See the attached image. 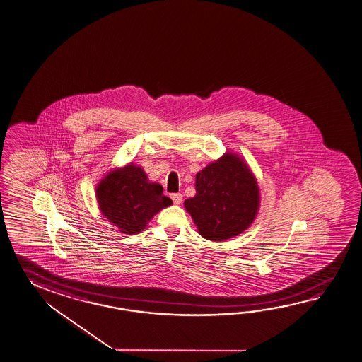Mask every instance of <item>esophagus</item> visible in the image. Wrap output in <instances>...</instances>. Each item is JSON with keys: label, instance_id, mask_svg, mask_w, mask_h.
Listing matches in <instances>:
<instances>
[{"label": "esophagus", "instance_id": "1", "mask_svg": "<svg viewBox=\"0 0 362 362\" xmlns=\"http://www.w3.org/2000/svg\"><path fill=\"white\" fill-rule=\"evenodd\" d=\"M170 199H173V202H174L175 205H179V204H182V201H183V196H182L180 193H171V194H170Z\"/></svg>", "mask_w": 362, "mask_h": 362}]
</instances>
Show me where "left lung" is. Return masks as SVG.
<instances>
[{
  "mask_svg": "<svg viewBox=\"0 0 362 362\" xmlns=\"http://www.w3.org/2000/svg\"><path fill=\"white\" fill-rule=\"evenodd\" d=\"M259 187L241 157L227 152L196 175V196L185 199L199 233L224 241L249 228L258 214Z\"/></svg>",
  "mask_w": 362,
  "mask_h": 362,
  "instance_id": "obj_1",
  "label": "left lung"
}]
</instances>
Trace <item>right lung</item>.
Masks as SVG:
<instances>
[{
	"mask_svg": "<svg viewBox=\"0 0 362 362\" xmlns=\"http://www.w3.org/2000/svg\"><path fill=\"white\" fill-rule=\"evenodd\" d=\"M163 192V185L151 183L144 170L134 163L110 171L95 189L102 214L126 235L139 233L158 211L173 204Z\"/></svg>",
	"mask_w": 362,
	"mask_h": 362,
	"instance_id": "obj_1",
	"label": "right lung"
}]
</instances>
